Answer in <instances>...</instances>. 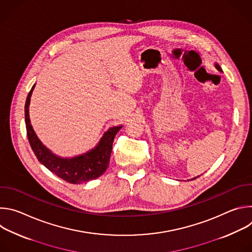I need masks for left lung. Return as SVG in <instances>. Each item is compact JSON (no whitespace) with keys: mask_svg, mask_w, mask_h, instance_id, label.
<instances>
[{"mask_svg":"<svg viewBox=\"0 0 252 252\" xmlns=\"http://www.w3.org/2000/svg\"><path fill=\"white\" fill-rule=\"evenodd\" d=\"M214 66H215V67H217V68H218V69H219L220 71H222V69H221L220 65V64H219L218 63H214ZM197 177H198V176H197ZM195 178H196V177H193V178H191V179H195Z\"/></svg>","mask_w":252,"mask_h":252,"instance_id":"8db88e82","label":"left lung"}]
</instances>
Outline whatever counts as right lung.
<instances>
[{
    "label": "right lung",
    "instance_id": "add662e5",
    "mask_svg": "<svg viewBox=\"0 0 252 252\" xmlns=\"http://www.w3.org/2000/svg\"><path fill=\"white\" fill-rule=\"evenodd\" d=\"M32 86L25 104V122L29 142L38 160L50 171L63 181L79 185L87 183L100 176L109 167L113 149V142L118 131L123 126H113L107 129L97 145L91 151L73 158H62L52 153L35 134L30 120L29 106L31 96L34 89Z\"/></svg>",
    "mask_w": 252,
    "mask_h": 252
}]
</instances>
